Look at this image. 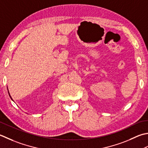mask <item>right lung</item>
<instances>
[{
  "label": "right lung",
  "mask_w": 148,
  "mask_h": 148,
  "mask_svg": "<svg viewBox=\"0 0 148 148\" xmlns=\"http://www.w3.org/2000/svg\"><path fill=\"white\" fill-rule=\"evenodd\" d=\"M10 97H11V96H10ZM11 99H12V98H11Z\"/></svg>",
  "instance_id": "obj_1"
}]
</instances>
